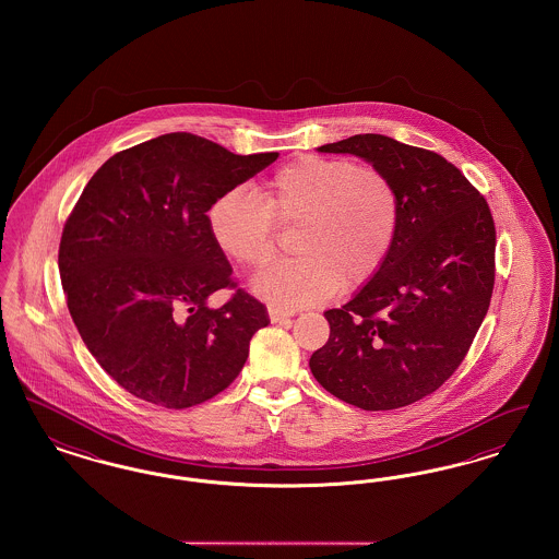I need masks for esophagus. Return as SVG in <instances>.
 I'll return each instance as SVG.
<instances>
[{
    "label": "esophagus",
    "mask_w": 559,
    "mask_h": 559,
    "mask_svg": "<svg viewBox=\"0 0 559 559\" xmlns=\"http://www.w3.org/2000/svg\"><path fill=\"white\" fill-rule=\"evenodd\" d=\"M293 314H295L293 310H285V308H278V306H270L267 308V317H270V322H274V324L289 319Z\"/></svg>",
    "instance_id": "1"
}]
</instances>
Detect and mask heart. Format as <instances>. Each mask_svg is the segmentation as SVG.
Segmentation results:
<instances>
[{
  "label": "heart",
  "instance_id": "heart-1",
  "mask_svg": "<svg viewBox=\"0 0 559 559\" xmlns=\"http://www.w3.org/2000/svg\"><path fill=\"white\" fill-rule=\"evenodd\" d=\"M276 222L299 226V258L267 267L251 289L276 306L319 304L367 285L383 266L399 235V190L369 165L304 155L272 174L264 199L235 187L207 213L217 249L245 267L272 260Z\"/></svg>",
  "mask_w": 559,
  "mask_h": 559
}]
</instances>
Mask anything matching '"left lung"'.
Returning <instances> with one entry per match:
<instances>
[{"label":"left lung","mask_w":559,"mask_h":559,"mask_svg":"<svg viewBox=\"0 0 559 559\" xmlns=\"http://www.w3.org/2000/svg\"><path fill=\"white\" fill-rule=\"evenodd\" d=\"M356 155L399 190L394 247L346 306L324 312L329 342L310 371L333 396L392 411L436 392L463 362L495 287V222L486 199L444 157L381 133L320 146Z\"/></svg>","instance_id":"obj_1"}]
</instances>
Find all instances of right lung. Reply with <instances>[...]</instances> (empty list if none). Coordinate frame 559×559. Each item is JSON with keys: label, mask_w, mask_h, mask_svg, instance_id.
Here are the masks:
<instances>
[{"label": "right lung", "mask_w": 559, "mask_h": 559, "mask_svg": "<svg viewBox=\"0 0 559 559\" xmlns=\"http://www.w3.org/2000/svg\"><path fill=\"white\" fill-rule=\"evenodd\" d=\"M278 153L235 155L187 132L112 155L69 215L58 270L71 319L98 365L135 399L188 408L239 374L266 306L235 287L207 212Z\"/></svg>", "instance_id": "add662e5"}]
</instances>
